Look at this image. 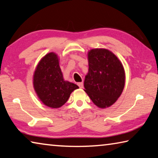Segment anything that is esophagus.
I'll list each match as a JSON object with an SVG mask.
<instances>
[{
  "instance_id": "1",
  "label": "esophagus",
  "mask_w": 158,
  "mask_h": 158,
  "mask_svg": "<svg viewBox=\"0 0 158 158\" xmlns=\"http://www.w3.org/2000/svg\"><path fill=\"white\" fill-rule=\"evenodd\" d=\"M78 85L79 86L80 89H82V88L84 87V84H83V83H82V82H79V83H78Z\"/></svg>"
}]
</instances>
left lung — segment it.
<instances>
[{"label":"left lung","mask_w":158,"mask_h":158,"mask_svg":"<svg viewBox=\"0 0 158 158\" xmlns=\"http://www.w3.org/2000/svg\"><path fill=\"white\" fill-rule=\"evenodd\" d=\"M88 59L89 73L85 77V92L98 107H109L116 102L123 90V66L116 55L106 49L90 50Z\"/></svg>","instance_id":"1"}]
</instances>
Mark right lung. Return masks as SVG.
<instances>
[{"instance_id": "1", "label": "right lung", "mask_w": 158, "mask_h": 158, "mask_svg": "<svg viewBox=\"0 0 158 158\" xmlns=\"http://www.w3.org/2000/svg\"><path fill=\"white\" fill-rule=\"evenodd\" d=\"M33 86L42 103L53 109L62 106L72 92L79 89L77 85L64 80L58 55L53 52L45 55L37 64Z\"/></svg>"}]
</instances>
